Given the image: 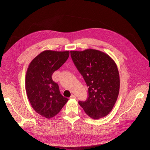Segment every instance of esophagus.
<instances>
[{"label": "esophagus", "instance_id": "34e87169", "mask_svg": "<svg viewBox=\"0 0 150 150\" xmlns=\"http://www.w3.org/2000/svg\"><path fill=\"white\" fill-rule=\"evenodd\" d=\"M70 98H74V99H76V96L75 95H71V96L70 97Z\"/></svg>", "mask_w": 150, "mask_h": 150}]
</instances>
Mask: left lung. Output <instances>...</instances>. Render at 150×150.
<instances>
[{
	"label": "left lung",
	"mask_w": 150,
	"mask_h": 150,
	"mask_svg": "<svg viewBox=\"0 0 150 150\" xmlns=\"http://www.w3.org/2000/svg\"><path fill=\"white\" fill-rule=\"evenodd\" d=\"M72 60L88 88L87 101L78 102L91 118L99 119L113 109L120 89L119 73L114 60L101 51H71Z\"/></svg>",
	"instance_id": "1"
}]
</instances>
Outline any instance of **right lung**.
I'll list each match as a JSON object with an SVG mask.
<instances>
[{"instance_id":"right-lung-1","label":"right lung","mask_w":150,"mask_h":150,"mask_svg":"<svg viewBox=\"0 0 150 150\" xmlns=\"http://www.w3.org/2000/svg\"><path fill=\"white\" fill-rule=\"evenodd\" d=\"M69 56V51L47 50L34 57L28 65L25 76L27 96L33 109L47 119L56 116L68 101L60 94L52 76Z\"/></svg>"}]
</instances>
